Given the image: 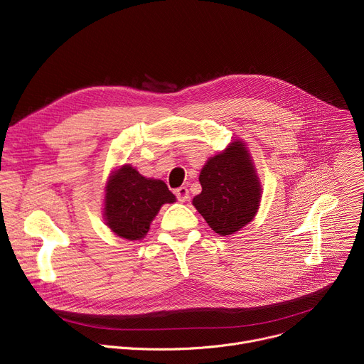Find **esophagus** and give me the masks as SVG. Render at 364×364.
Segmentation results:
<instances>
[{"instance_id":"1","label":"esophagus","mask_w":364,"mask_h":364,"mask_svg":"<svg viewBox=\"0 0 364 364\" xmlns=\"http://www.w3.org/2000/svg\"><path fill=\"white\" fill-rule=\"evenodd\" d=\"M176 196H177V200L178 202H181V203L187 202V199H188V188L187 187H178L176 190Z\"/></svg>"}]
</instances>
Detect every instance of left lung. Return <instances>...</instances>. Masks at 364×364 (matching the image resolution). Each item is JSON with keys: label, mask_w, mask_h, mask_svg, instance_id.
<instances>
[{"label": "left lung", "mask_w": 364, "mask_h": 364, "mask_svg": "<svg viewBox=\"0 0 364 364\" xmlns=\"http://www.w3.org/2000/svg\"><path fill=\"white\" fill-rule=\"evenodd\" d=\"M202 193L193 205L220 237L250 223L259 206L261 184L251 155L241 139L210 156L200 171Z\"/></svg>", "instance_id": "left-lung-1"}]
</instances>
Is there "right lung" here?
Segmentation results:
<instances>
[{"instance_id": "1", "label": "right lung", "mask_w": 364, "mask_h": 364, "mask_svg": "<svg viewBox=\"0 0 364 364\" xmlns=\"http://www.w3.org/2000/svg\"><path fill=\"white\" fill-rule=\"evenodd\" d=\"M174 202L176 196L162 180L146 178L124 164L109 177L106 186V225L120 238L142 240L161 206Z\"/></svg>"}]
</instances>
